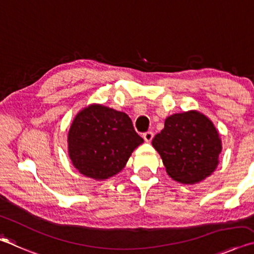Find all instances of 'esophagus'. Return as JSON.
<instances>
[{
    "label": "esophagus",
    "mask_w": 254,
    "mask_h": 254,
    "mask_svg": "<svg viewBox=\"0 0 254 254\" xmlns=\"http://www.w3.org/2000/svg\"><path fill=\"white\" fill-rule=\"evenodd\" d=\"M143 138L145 139L146 143H150L154 138V132L153 131H146L143 134Z\"/></svg>",
    "instance_id": "esophagus-1"
}]
</instances>
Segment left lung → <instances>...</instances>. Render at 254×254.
<instances>
[{
    "mask_svg": "<svg viewBox=\"0 0 254 254\" xmlns=\"http://www.w3.org/2000/svg\"><path fill=\"white\" fill-rule=\"evenodd\" d=\"M173 180L195 184L210 176L222 150L219 132L198 111L174 114L152 141Z\"/></svg>",
    "mask_w": 254,
    "mask_h": 254,
    "instance_id": "left-lung-1",
    "label": "left lung"
}]
</instances>
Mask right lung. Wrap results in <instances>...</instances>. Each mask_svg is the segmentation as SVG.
I'll return each mask as SVG.
<instances>
[{"instance_id":"add662e5","label":"right lung","mask_w":254,"mask_h":254,"mask_svg":"<svg viewBox=\"0 0 254 254\" xmlns=\"http://www.w3.org/2000/svg\"><path fill=\"white\" fill-rule=\"evenodd\" d=\"M143 141L128 115L100 105L80 111L68 135L74 167L95 180H106L119 173Z\"/></svg>"}]
</instances>
